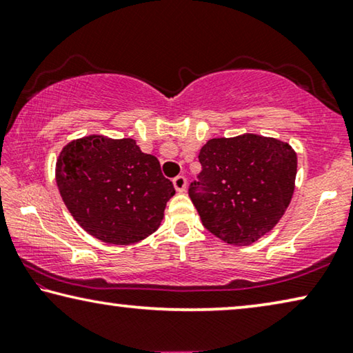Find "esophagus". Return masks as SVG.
Here are the masks:
<instances>
[{"instance_id":"1","label":"esophagus","mask_w":353,"mask_h":353,"mask_svg":"<svg viewBox=\"0 0 353 353\" xmlns=\"http://www.w3.org/2000/svg\"><path fill=\"white\" fill-rule=\"evenodd\" d=\"M172 183H174V188L177 192H185L187 188V179L183 176H177L174 177V181H172Z\"/></svg>"}]
</instances>
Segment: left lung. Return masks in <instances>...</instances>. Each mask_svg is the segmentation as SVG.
<instances>
[{
  "label": "left lung",
  "mask_w": 353,
  "mask_h": 353,
  "mask_svg": "<svg viewBox=\"0 0 353 353\" xmlns=\"http://www.w3.org/2000/svg\"><path fill=\"white\" fill-rule=\"evenodd\" d=\"M201 172L188 194L204 227L233 245H247L276 227L294 192L298 159L281 139L245 133L209 139Z\"/></svg>",
  "instance_id": "8db88e82"
}]
</instances>
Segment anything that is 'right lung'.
Returning a JSON list of instances; mask_svg holds the SVG:
<instances>
[{"instance_id":"right-lung-1","label":"right lung","mask_w":353,"mask_h":353,"mask_svg":"<svg viewBox=\"0 0 353 353\" xmlns=\"http://www.w3.org/2000/svg\"><path fill=\"white\" fill-rule=\"evenodd\" d=\"M57 187L72 217L106 244L139 243L160 227L172 182L134 139L83 136L63 147Z\"/></svg>"}]
</instances>
